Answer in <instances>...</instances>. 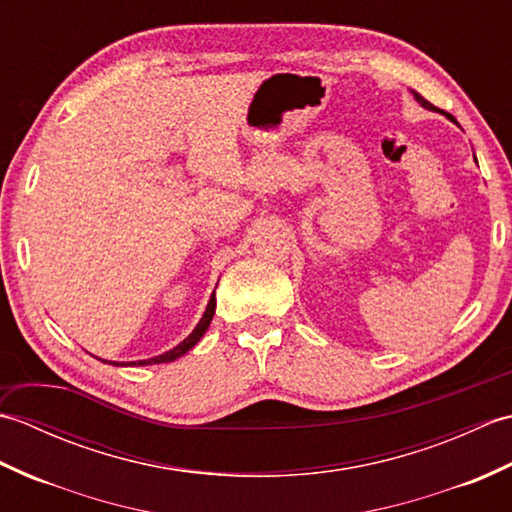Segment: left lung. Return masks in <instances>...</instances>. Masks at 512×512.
<instances>
[{"instance_id": "1", "label": "left lung", "mask_w": 512, "mask_h": 512, "mask_svg": "<svg viewBox=\"0 0 512 512\" xmlns=\"http://www.w3.org/2000/svg\"><path fill=\"white\" fill-rule=\"evenodd\" d=\"M411 94H413V99H416V101H418L422 107H427V110H436V107H433L429 101H424L418 92H411ZM447 116H449V114H447ZM449 118H451V121H453V116H449Z\"/></svg>"}]
</instances>
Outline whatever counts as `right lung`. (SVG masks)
I'll list each match as a JSON object with an SVG mask.
<instances>
[{
  "instance_id": "1",
  "label": "right lung",
  "mask_w": 512,
  "mask_h": 512,
  "mask_svg": "<svg viewBox=\"0 0 512 512\" xmlns=\"http://www.w3.org/2000/svg\"><path fill=\"white\" fill-rule=\"evenodd\" d=\"M213 314H215V292H213L211 299H209V306H206L200 323L195 325V330L187 336V339H184L182 343H178L176 347H173V350H169V352H165V354H158V356H154V358H147V361H132L129 365L136 367V365H158V363H171V361H176V358H180L182 354H187V352L191 350V347L202 339L204 332L209 330V325H211V321H213ZM103 363H107V361H103ZM110 365H118V363H112V361H110ZM121 365H125V363H121Z\"/></svg>"
}]
</instances>
